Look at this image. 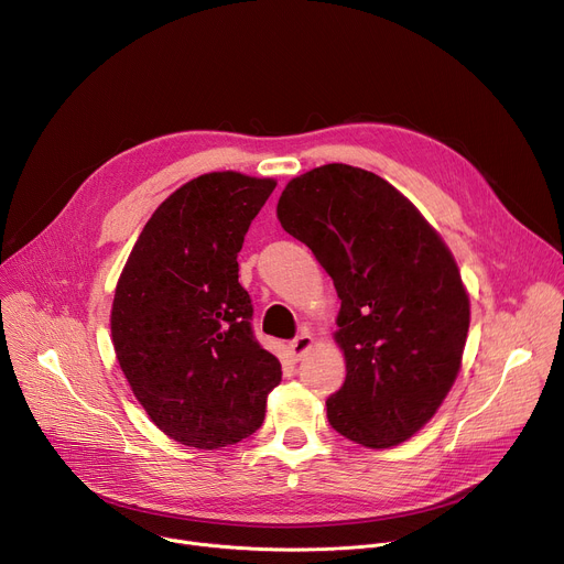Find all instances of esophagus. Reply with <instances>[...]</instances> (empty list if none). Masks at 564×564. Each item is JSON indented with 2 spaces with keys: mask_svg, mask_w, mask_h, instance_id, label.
<instances>
[{
  "mask_svg": "<svg viewBox=\"0 0 564 564\" xmlns=\"http://www.w3.org/2000/svg\"><path fill=\"white\" fill-rule=\"evenodd\" d=\"M311 347H313V335L311 333H302V335H296L294 340L288 345V351H290V356L294 360H302L311 351Z\"/></svg>",
  "mask_w": 564,
  "mask_h": 564,
  "instance_id": "obj_1",
  "label": "esophagus"
}]
</instances>
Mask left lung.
Returning a JSON list of instances; mask_svg holds the SVG:
<instances>
[{"label":"left lung","mask_w":564,"mask_h":564,"mask_svg":"<svg viewBox=\"0 0 564 564\" xmlns=\"http://www.w3.org/2000/svg\"><path fill=\"white\" fill-rule=\"evenodd\" d=\"M276 215L343 302L347 379L326 399L328 424L369 448L405 442L460 371L469 296L452 251L397 187L343 163L292 178Z\"/></svg>","instance_id":"8db88e82"}]
</instances>
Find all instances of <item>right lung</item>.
Here are the masks:
<instances>
[{
    "instance_id": "add662e5",
    "label": "right lung",
    "mask_w": 564,
    "mask_h": 564,
    "mask_svg": "<svg viewBox=\"0 0 564 564\" xmlns=\"http://www.w3.org/2000/svg\"><path fill=\"white\" fill-rule=\"evenodd\" d=\"M276 181L210 172L181 185L138 236L110 311L118 362L172 440L219 448L256 433L281 362L251 328L238 251Z\"/></svg>"
}]
</instances>
